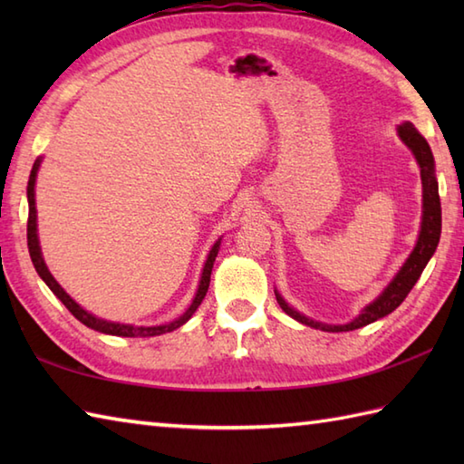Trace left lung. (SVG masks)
<instances>
[{
	"instance_id": "8db88e82",
	"label": "left lung",
	"mask_w": 464,
	"mask_h": 464,
	"mask_svg": "<svg viewBox=\"0 0 464 464\" xmlns=\"http://www.w3.org/2000/svg\"><path fill=\"white\" fill-rule=\"evenodd\" d=\"M397 131L409 150L415 153L417 163L420 167V179H422V223H420L419 241L415 245V249H412L411 257L407 259L405 265H402V269L397 273V277L391 281L389 287L381 293V297L374 299L369 307L349 324H323L313 319H307L304 314L291 309L289 304L283 301L281 295L275 291L277 303L281 304V309L289 314V317L297 319L303 324H309V327L329 331V333L361 329L364 324H371L377 319L384 317V314L395 311L399 304L407 299L411 289L415 287L422 269L427 267V263L432 257V253H435L440 239V197H439V183L435 177V160H432L430 147L425 141V137L415 130V125L405 121L402 125H399Z\"/></svg>"
}]
</instances>
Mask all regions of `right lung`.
Wrapping results in <instances>:
<instances>
[{"instance_id": "1", "label": "right lung", "mask_w": 464, "mask_h": 464, "mask_svg": "<svg viewBox=\"0 0 464 464\" xmlns=\"http://www.w3.org/2000/svg\"><path fill=\"white\" fill-rule=\"evenodd\" d=\"M39 163L42 161H35L34 163V169L32 175H29V183H27V201H29V217H27V247H29V255H32V261H34V267L39 273V277L45 281V285L49 289L53 291L55 297L62 301L65 307L69 309V313L73 314L77 321H82L85 327H90L93 331H100L105 334H117V337H155V334H163V333H169L177 327H181L185 321L191 319V314L199 307L201 301L205 299L207 289H209V281H211V269H213V263L217 253H219V243L217 241L213 245V249L209 251V257L205 261V267L201 273V283H199V289H197L195 299L191 303V307L185 311L183 317H179L177 321L169 323V324H160V327H131V324H121V323H111V321H103V319H97L93 317L92 313H87L85 309H82L80 304H77L69 295L62 289V285H59L53 275L47 271L44 257H42V249H39V241H37V215H35V175L39 169Z\"/></svg>"}]
</instances>
